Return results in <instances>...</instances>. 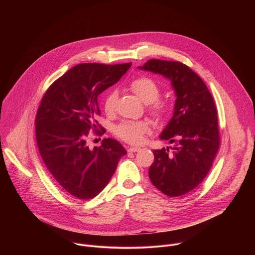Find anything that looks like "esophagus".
<instances>
[{
  "label": "esophagus",
  "instance_id": "obj_1",
  "mask_svg": "<svg viewBox=\"0 0 255 255\" xmlns=\"http://www.w3.org/2000/svg\"><path fill=\"white\" fill-rule=\"evenodd\" d=\"M128 150V152H137L140 150V148L139 147H129Z\"/></svg>",
  "mask_w": 255,
  "mask_h": 255
}]
</instances>
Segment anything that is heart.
<instances>
[{
    "instance_id": "1",
    "label": "heart",
    "mask_w": 255,
    "mask_h": 255,
    "mask_svg": "<svg viewBox=\"0 0 255 255\" xmlns=\"http://www.w3.org/2000/svg\"><path fill=\"white\" fill-rule=\"evenodd\" d=\"M129 89L145 104H148L149 113L158 121L166 119L171 111L172 103L168 99H160L161 86L149 76H139L128 84ZM119 93L116 89H111L103 101V108L106 114L112 115L116 110ZM151 128L145 122L123 121L115 128V133L123 140L129 143H140L144 135L150 133Z\"/></svg>"
}]
</instances>
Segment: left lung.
<instances>
[{
    "label": "left lung",
    "instance_id": "8db88e82",
    "mask_svg": "<svg viewBox=\"0 0 255 255\" xmlns=\"http://www.w3.org/2000/svg\"><path fill=\"white\" fill-rule=\"evenodd\" d=\"M139 69L169 78L177 95L174 116L160 136L176 144L173 152L165 147L153 150L149 178L167 196H182L202 182L216 158V105L201 77L181 62L151 59Z\"/></svg>",
    "mask_w": 255,
    "mask_h": 255
}]
</instances>
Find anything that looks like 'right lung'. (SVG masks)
Here are the masks:
<instances>
[{"label": "right lung", "instance_id": "1", "mask_svg": "<svg viewBox=\"0 0 255 255\" xmlns=\"http://www.w3.org/2000/svg\"><path fill=\"white\" fill-rule=\"evenodd\" d=\"M130 66L79 64L55 80L41 99L35 118L39 153L57 184L75 198L98 195L127 154L112 138H104L102 145L91 150L86 137L90 130L96 135L106 131L96 120L101 114L98 96Z\"/></svg>", "mask_w": 255, "mask_h": 255}]
</instances>
